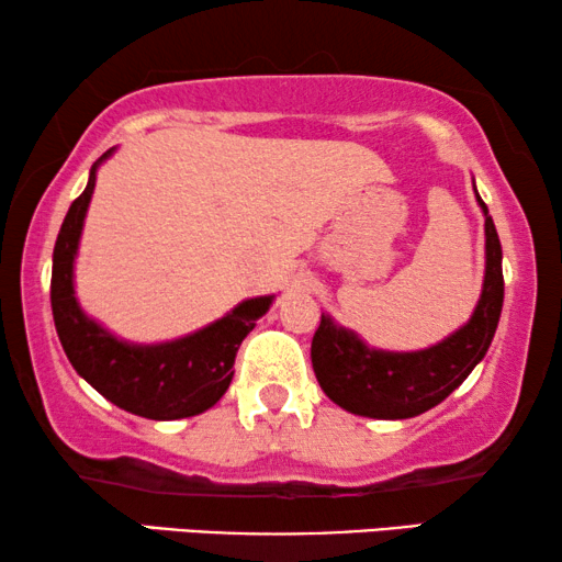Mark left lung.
<instances>
[{
    "label": "left lung",
    "instance_id": "left-lung-1",
    "mask_svg": "<svg viewBox=\"0 0 562 562\" xmlns=\"http://www.w3.org/2000/svg\"><path fill=\"white\" fill-rule=\"evenodd\" d=\"M479 204L486 214V279L471 322L448 340L417 352H381L322 314L312 337V366L337 406L373 419L417 417L445 402L486 356L502 317L504 273L494 220L481 196Z\"/></svg>",
    "mask_w": 562,
    "mask_h": 562
}]
</instances>
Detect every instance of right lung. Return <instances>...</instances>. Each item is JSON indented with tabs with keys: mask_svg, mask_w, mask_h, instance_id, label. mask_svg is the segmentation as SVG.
<instances>
[{
	"mask_svg": "<svg viewBox=\"0 0 562 562\" xmlns=\"http://www.w3.org/2000/svg\"><path fill=\"white\" fill-rule=\"evenodd\" d=\"M81 196L74 199L56 248H53L50 306L56 333L68 360L104 398L145 419H183L202 414L225 396L233 381L237 348L263 317L273 296L248 299L227 317L181 340L164 345H127L112 337L81 312L74 296V256L94 191L97 166Z\"/></svg>",
	"mask_w": 562,
	"mask_h": 562,
	"instance_id": "obj_1",
	"label": "right lung"
}]
</instances>
